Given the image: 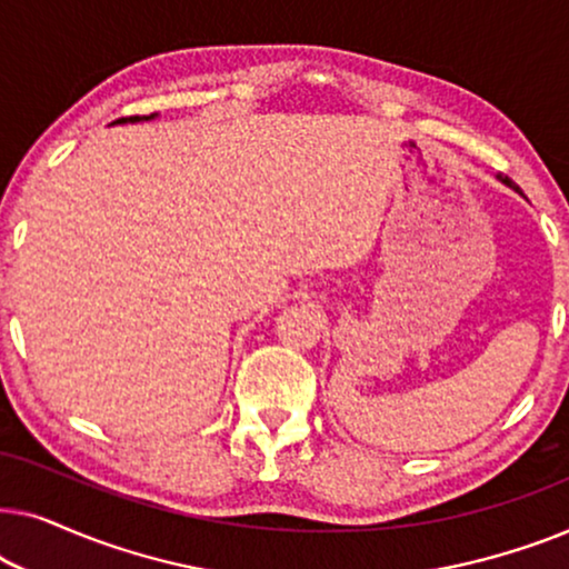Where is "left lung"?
<instances>
[{"label":"left lung","instance_id":"left-lung-1","mask_svg":"<svg viewBox=\"0 0 569 569\" xmlns=\"http://www.w3.org/2000/svg\"><path fill=\"white\" fill-rule=\"evenodd\" d=\"M500 181H502V183H508V186H512V189H516V183H512L508 176H500ZM516 191H518V189H516Z\"/></svg>","mask_w":569,"mask_h":569}]
</instances>
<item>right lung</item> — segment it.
<instances>
[{
	"label": "right lung",
	"instance_id": "right-lung-1",
	"mask_svg": "<svg viewBox=\"0 0 569 569\" xmlns=\"http://www.w3.org/2000/svg\"><path fill=\"white\" fill-rule=\"evenodd\" d=\"M147 119H154V113L152 116H131L129 121H147ZM127 119H119V121H113V123H123Z\"/></svg>",
	"mask_w": 569,
	"mask_h": 569
}]
</instances>
